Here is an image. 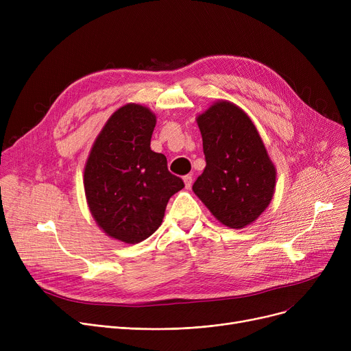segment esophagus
<instances>
[{
	"instance_id": "esophagus-1",
	"label": "esophagus",
	"mask_w": 351,
	"mask_h": 351,
	"mask_svg": "<svg viewBox=\"0 0 351 351\" xmlns=\"http://www.w3.org/2000/svg\"><path fill=\"white\" fill-rule=\"evenodd\" d=\"M183 182H185V186H186V189H191V186H192V182H193V179H192V175H186V176H183Z\"/></svg>"
}]
</instances>
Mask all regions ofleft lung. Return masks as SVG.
Wrapping results in <instances>:
<instances>
[{
    "instance_id": "left-lung-1",
    "label": "left lung",
    "mask_w": 351,
    "mask_h": 351,
    "mask_svg": "<svg viewBox=\"0 0 351 351\" xmlns=\"http://www.w3.org/2000/svg\"><path fill=\"white\" fill-rule=\"evenodd\" d=\"M206 166L193 192L220 223L242 229L269 206L276 169L250 118L228 101L197 117Z\"/></svg>"
}]
</instances>
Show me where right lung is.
I'll return each instance as SVG.
<instances>
[{"label": "right lung", "instance_id": "1", "mask_svg": "<svg viewBox=\"0 0 351 351\" xmlns=\"http://www.w3.org/2000/svg\"><path fill=\"white\" fill-rule=\"evenodd\" d=\"M156 117L128 104L108 119L85 165L84 186L99 228L125 243H139L160 226L172 195L185 183L151 149Z\"/></svg>", "mask_w": 351, "mask_h": 351}]
</instances>
